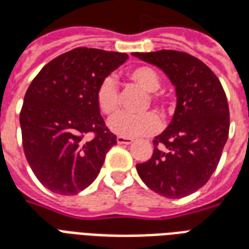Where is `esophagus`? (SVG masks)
Masks as SVG:
<instances>
[{"mask_svg":"<svg viewBox=\"0 0 249 249\" xmlns=\"http://www.w3.org/2000/svg\"><path fill=\"white\" fill-rule=\"evenodd\" d=\"M117 144H132L133 142V139H130V137H123V136H117Z\"/></svg>","mask_w":249,"mask_h":249,"instance_id":"34e87169","label":"esophagus"}]
</instances>
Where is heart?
<instances>
[{"instance_id":"obj_1","label":"heart","mask_w":249,"mask_h":249,"mask_svg":"<svg viewBox=\"0 0 249 249\" xmlns=\"http://www.w3.org/2000/svg\"><path fill=\"white\" fill-rule=\"evenodd\" d=\"M128 78L130 81L140 87L142 90L151 93V100L157 104L162 112L167 110V101L160 96L156 90L161 85L160 76L151 66H136L128 71ZM96 101L100 110L104 114H112L119 105V96H117V87L112 78H105L98 85L96 92ZM109 129L116 135L123 137H139V136H148L155 133L160 128V119L157 114L152 112L129 116V114L117 113L110 117L108 121Z\"/></svg>"}]
</instances>
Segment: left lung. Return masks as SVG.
Masks as SVG:
<instances>
[{
    "mask_svg": "<svg viewBox=\"0 0 249 249\" xmlns=\"http://www.w3.org/2000/svg\"><path fill=\"white\" fill-rule=\"evenodd\" d=\"M160 68L176 88L172 121L153 140V155L136 169L148 188L181 198L207 184L217 167L230 132V108L219 78L188 53H133Z\"/></svg>",
    "mask_w": 249,
    "mask_h": 249,
    "instance_id": "obj_1",
    "label": "left lung"
}]
</instances>
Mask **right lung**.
I'll return each instance as SVG.
<instances>
[{
  "instance_id": "add662e5",
  "label": "right lung",
  "mask_w": 249,
  "mask_h": 249,
  "mask_svg": "<svg viewBox=\"0 0 249 249\" xmlns=\"http://www.w3.org/2000/svg\"><path fill=\"white\" fill-rule=\"evenodd\" d=\"M126 60V53L76 48L46 64L28 88L19 113L25 156L52 192L69 196L89 187L117 144L96 92ZM89 133H95L90 141Z\"/></svg>"
}]
</instances>
